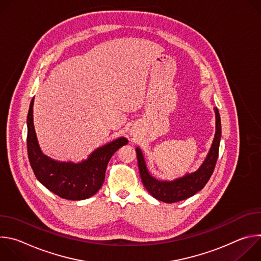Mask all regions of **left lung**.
<instances>
[{"label": "left lung", "mask_w": 261, "mask_h": 261, "mask_svg": "<svg viewBox=\"0 0 261 261\" xmlns=\"http://www.w3.org/2000/svg\"><path fill=\"white\" fill-rule=\"evenodd\" d=\"M215 109L216 114V134L213 140L211 150L197 171L186 174L182 177L176 178L171 181L158 180L148 173L144 159L139 147H136V155L138 161V168L142 184L145 189L148 191L153 197L158 200H161L166 203H173L184 199H187L198 191H200L205 184L208 181L211 175L214 172L218 155H219V145L221 139V119L219 115V110L217 107Z\"/></svg>", "instance_id": "1"}]
</instances>
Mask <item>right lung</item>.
I'll return each mask as SVG.
<instances>
[{
	"label": "right lung",
	"mask_w": 261,
	"mask_h": 261,
	"mask_svg": "<svg viewBox=\"0 0 261 261\" xmlns=\"http://www.w3.org/2000/svg\"><path fill=\"white\" fill-rule=\"evenodd\" d=\"M33 104L31 101L28 114L27 147L32 169L43 186L58 196L69 200H83L96 194L102 187L105 170L113 155L128 143L121 137L93 152L82 163L58 162L43 155L37 141L33 124Z\"/></svg>",
	"instance_id": "1"
}]
</instances>
